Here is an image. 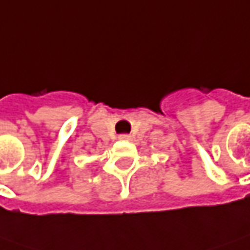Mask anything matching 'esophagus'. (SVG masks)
Here are the masks:
<instances>
[{
  "mask_svg": "<svg viewBox=\"0 0 250 250\" xmlns=\"http://www.w3.org/2000/svg\"><path fill=\"white\" fill-rule=\"evenodd\" d=\"M119 139H120V141H128V139H130V135H128V134H122V135H119Z\"/></svg>",
  "mask_w": 250,
  "mask_h": 250,
  "instance_id": "34e87169",
  "label": "esophagus"
}]
</instances>
